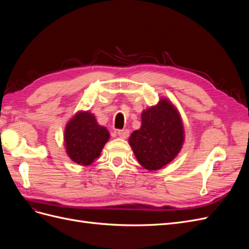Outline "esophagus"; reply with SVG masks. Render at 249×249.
<instances>
[{"label":"esophagus","mask_w":249,"mask_h":249,"mask_svg":"<svg viewBox=\"0 0 249 249\" xmlns=\"http://www.w3.org/2000/svg\"><path fill=\"white\" fill-rule=\"evenodd\" d=\"M117 134H118V136H119L120 138L126 139L127 137H129L130 132H129V130H118V131H117Z\"/></svg>","instance_id":"34e87169"}]
</instances>
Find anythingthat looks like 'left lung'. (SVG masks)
I'll return each mask as SVG.
<instances>
[{
	"label": "left lung",
	"instance_id": "obj_1",
	"mask_svg": "<svg viewBox=\"0 0 249 249\" xmlns=\"http://www.w3.org/2000/svg\"><path fill=\"white\" fill-rule=\"evenodd\" d=\"M185 140L182 117L168 99L142 111L141 126L134 131L129 143L142 167L155 171L169 164L178 155Z\"/></svg>",
	"mask_w": 249,
	"mask_h": 249
}]
</instances>
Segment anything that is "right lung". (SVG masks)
<instances>
[{
  "mask_svg": "<svg viewBox=\"0 0 249 249\" xmlns=\"http://www.w3.org/2000/svg\"><path fill=\"white\" fill-rule=\"evenodd\" d=\"M109 138L108 130L97 124L94 114L89 111L77 112L65 125L66 154L82 166H89L100 157Z\"/></svg>",
  "mask_w": 249,
  "mask_h": 249,
  "instance_id": "right-lung-1",
  "label": "right lung"
}]
</instances>
